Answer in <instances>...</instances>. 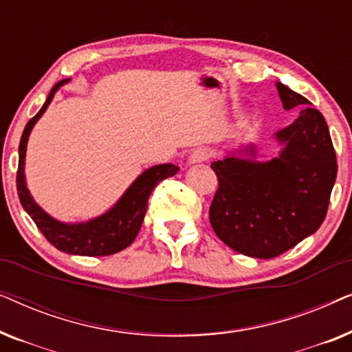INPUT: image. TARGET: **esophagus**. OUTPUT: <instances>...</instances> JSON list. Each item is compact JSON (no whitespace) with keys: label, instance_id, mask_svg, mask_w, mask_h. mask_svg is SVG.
I'll list each match as a JSON object with an SVG mask.
<instances>
[{"label":"esophagus","instance_id":"34e87169","mask_svg":"<svg viewBox=\"0 0 352 352\" xmlns=\"http://www.w3.org/2000/svg\"><path fill=\"white\" fill-rule=\"evenodd\" d=\"M211 155H213V152H211L210 148L199 147V148H195V151L190 153V163L206 162V160H210Z\"/></svg>","mask_w":352,"mask_h":352}]
</instances>
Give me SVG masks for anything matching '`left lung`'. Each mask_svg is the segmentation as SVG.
Here are the masks:
<instances>
[{"label":"left lung","instance_id":"1","mask_svg":"<svg viewBox=\"0 0 352 352\" xmlns=\"http://www.w3.org/2000/svg\"><path fill=\"white\" fill-rule=\"evenodd\" d=\"M285 110L300 117L276 138L285 147L271 162L226 157L211 163L218 190L210 206L216 235L237 253L269 259L324 223L338 163L327 122L305 96L277 83ZM247 151L254 155V147Z\"/></svg>","mask_w":352,"mask_h":352}]
</instances>
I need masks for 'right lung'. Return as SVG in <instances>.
I'll list each match as a JSON object with an SVG mask.
<instances>
[{
    "label": "right lung",
    "mask_w": 352,
    "mask_h": 352,
    "mask_svg": "<svg viewBox=\"0 0 352 352\" xmlns=\"http://www.w3.org/2000/svg\"><path fill=\"white\" fill-rule=\"evenodd\" d=\"M64 83L65 80H62L51 89L40 112L32 120H28L22 133L21 144H19V168L16 177L19 200H21L23 210L30 214L36 228L47 239V242L54 245L57 250L69 254H80V256H109V254L122 252L123 248L129 247L134 242L142 226L144 216H146L151 192L155 189L160 181L175 176L179 168L171 163L148 168L129 186V189L124 192L112 210L99 218L88 221V223L64 224L52 219L33 201L30 192L27 189L25 176H23V162H25L27 141L33 124L45 113L56 91Z\"/></svg>",
    "instance_id": "obj_1"
}]
</instances>
